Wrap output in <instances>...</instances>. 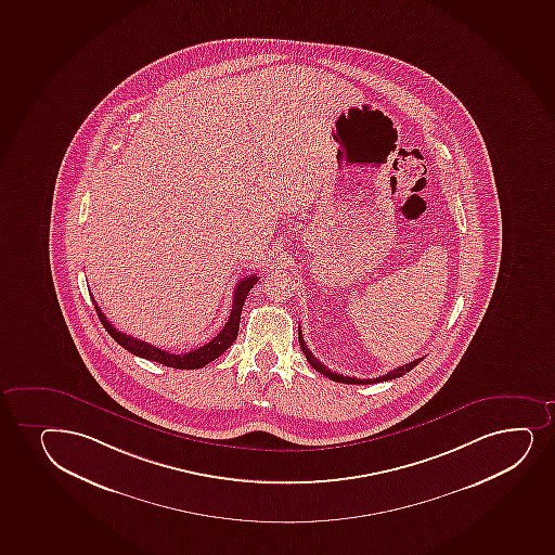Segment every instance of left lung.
<instances>
[{
	"label": "left lung",
	"mask_w": 555,
	"mask_h": 555,
	"mask_svg": "<svg viewBox=\"0 0 555 555\" xmlns=\"http://www.w3.org/2000/svg\"><path fill=\"white\" fill-rule=\"evenodd\" d=\"M298 340H300L301 351H304V356H306V359L309 361L312 369L319 370L320 374H324L325 377H330L332 382L348 383V385H370V383L389 382V379H396V377H402L403 374H408L409 370H413L414 366L422 361V357L421 359H414L411 363L390 370V372H387L385 376L374 377V379H357V377L343 376V374H337V372H332V370L325 369L324 364L320 363L319 359L312 356L309 348H307L304 335H301V330H298Z\"/></svg>",
	"instance_id": "obj_1"
}]
</instances>
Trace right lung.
<instances>
[{
  "label": "right lung",
  "instance_id": "right-lung-1",
  "mask_svg": "<svg viewBox=\"0 0 555 555\" xmlns=\"http://www.w3.org/2000/svg\"><path fill=\"white\" fill-rule=\"evenodd\" d=\"M259 281L257 275H249L244 280L238 281V285L233 293V307H231L230 320L223 325L222 332L218 333L217 337L209 340L207 345L199 346L198 350L189 351V353H170V351L160 350L157 346L147 345L144 340L126 335V333L118 332L113 324L105 319L102 309L98 307L94 301V309H96L98 317L102 320L103 327L107 330L108 335L115 338L116 343L131 351L133 356L142 357L147 361H155V363L165 364L170 369L179 370H194L204 369L205 364L215 361L217 357L222 356L223 351L228 350L233 343H235L236 335H238V325H241V312H243L244 301L248 296L249 291L254 288L255 283Z\"/></svg>",
  "mask_w": 555,
  "mask_h": 555
}]
</instances>
